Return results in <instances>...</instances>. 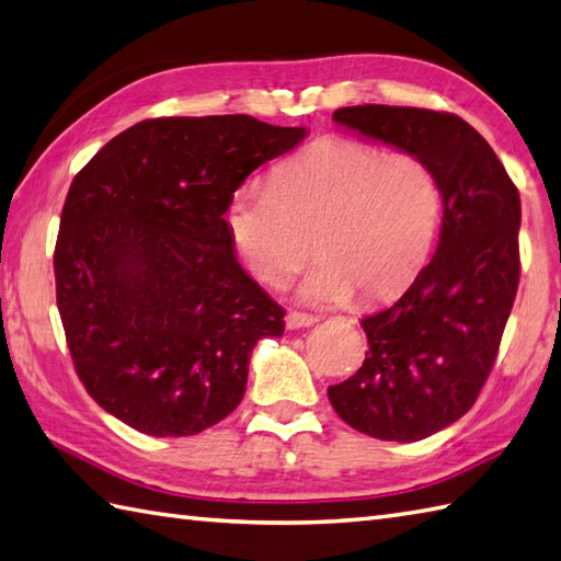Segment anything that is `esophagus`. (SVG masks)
<instances>
[{
	"label": "esophagus",
	"mask_w": 561,
	"mask_h": 561,
	"mask_svg": "<svg viewBox=\"0 0 561 561\" xmlns=\"http://www.w3.org/2000/svg\"><path fill=\"white\" fill-rule=\"evenodd\" d=\"M287 328L289 330H301V328H311L318 323V316H308V313H301V311H289L287 313Z\"/></svg>",
	"instance_id": "esophagus-1"
}]
</instances>
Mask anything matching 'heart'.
<instances>
[{"instance_id":"1","label":"heart","mask_w":561,"mask_h":561,"mask_svg":"<svg viewBox=\"0 0 561 561\" xmlns=\"http://www.w3.org/2000/svg\"><path fill=\"white\" fill-rule=\"evenodd\" d=\"M444 197L426 161L350 139H325L282 163L270 187H238L226 209L238 253L270 287L287 284L316 243L320 257L299 287L313 306L408 289L432 257Z\"/></svg>"}]
</instances>
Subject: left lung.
<instances>
[{
  "label": "left lung",
  "instance_id": "left-lung-1",
  "mask_svg": "<svg viewBox=\"0 0 561 561\" xmlns=\"http://www.w3.org/2000/svg\"><path fill=\"white\" fill-rule=\"evenodd\" d=\"M332 121L426 161L444 197L432 262L396 304L362 320L364 366L328 388L356 432L408 444L460 420L492 371L518 289L520 197L494 149L458 115L354 105Z\"/></svg>",
  "mask_w": 561,
  "mask_h": 561
}]
</instances>
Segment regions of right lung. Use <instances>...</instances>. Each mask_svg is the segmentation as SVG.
<instances>
[{
    "label": "right lung",
    "instance_id": "1",
    "mask_svg": "<svg viewBox=\"0 0 561 561\" xmlns=\"http://www.w3.org/2000/svg\"><path fill=\"white\" fill-rule=\"evenodd\" d=\"M306 135L250 115L157 117L77 173L55 245L57 308L105 412L149 436H193L238 408L250 354L282 337L284 308L241 267L224 211Z\"/></svg>",
    "mask_w": 561,
    "mask_h": 561
}]
</instances>
